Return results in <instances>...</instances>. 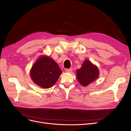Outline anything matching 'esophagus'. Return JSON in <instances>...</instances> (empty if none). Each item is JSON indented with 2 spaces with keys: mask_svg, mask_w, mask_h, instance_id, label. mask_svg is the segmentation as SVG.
Segmentation results:
<instances>
[{
  "mask_svg": "<svg viewBox=\"0 0 131 131\" xmlns=\"http://www.w3.org/2000/svg\"><path fill=\"white\" fill-rule=\"evenodd\" d=\"M66 71L67 72H71L72 71V68H71V69H66Z\"/></svg>",
  "mask_w": 131,
  "mask_h": 131,
  "instance_id": "esophagus-1",
  "label": "esophagus"
}]
</instances>
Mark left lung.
<instances>
[{"mask_svg": "<svg viewBox=\"0 0 131 131\" xmlns=\"http://www.w3.org/2000/svg\"><path fill=\"white\" fill-rule=\"evenodd\" d=\"M99 71L97 66L93 65L88 60H85L80 69L77 71V79L81 84L87 86L97 79Z\"/></svg>", "mask_w": 131, "mask_h": 131, "instance_id": "left-lung-1", "label": "left lung"}]
</instances>
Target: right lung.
Segmentation results:
<instances>
[{
    "instance_id": "add662e5",
    "label": "right lung",
    "mask_w": 131,
    "mask_h": 131,
    "mask_svg": "<svg viewBox=\"0 0 131 131\" xmlns=\"http://www.w3.org/2000/svg\"><path fill=\"white\" fill-rule=\"evenodd\" d=\"M61 73L52 58L42 56L33 65L30 73L34 83L43 88H49L55 84Z\"/></svg>"
}]
</instances>
